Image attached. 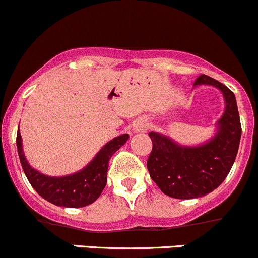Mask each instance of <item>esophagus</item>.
Here are the masks:
<instances>
[{
  "label": "esophagus",
  "instance_id": "obj_1",
  "mask_svg": "<svg viewBox=\"0 0 258 258\" xmlns=\"http://www.w3.org/2000/svg\"><path fill=\"white\" fill-rule=\"evenodd\" d=\"M146 130V122L143 120H137L134 124V131L135 132H140V131H145Z\"/></svg>",
  "mask_w": 258,
  "mask_h": 258
}]
</instances>
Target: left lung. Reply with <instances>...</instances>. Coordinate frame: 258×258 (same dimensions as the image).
I'll return each mask as SVG.
<instances>
[{"label": "left lung", "instance_id": "left-lung-1", "mask_svg": "<svg viewBox=\"0 0 258 258\" xmlns=\"http://www.w3.org/2000/svg\"><path fill=\"white\" fill-rule=\"evenodd\" d=\"M199 85L214 86L224 96V113L210 140L199 146H183L159 132L148 134L153 143L147 161L152 180L175 199H194L215 190L230 173L240 146L241 123L235 94L208 75L195 80L194 86Z\"/></svg>", "mask_w": 258, "mask_h": 258}]
</instances>
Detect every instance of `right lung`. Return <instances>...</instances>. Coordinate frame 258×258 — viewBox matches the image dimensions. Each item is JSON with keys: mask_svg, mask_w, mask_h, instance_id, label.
Returning a JSON list of instances; mask_svg holds the SVG:
<instances>
[{"mask_svg": "<svg viewBox=\"0 0 258 258\" xmlns=\"http://www.w3.org/2000/svg\"><path fill=\"white\" fill-rule=\"evenodd\" d=\"M128 138L127 134L112 138L83 169L63 177H49L32 168L24 156L20 131L16 141L22 168L34 190L56 207L83 208L94 203L102 193L107 183L108 161Z\"/></svg>", "mask_w": 258, "mask_h": 258, "instance_id": "add662e5", "label": "right lung"}]
</instances>
